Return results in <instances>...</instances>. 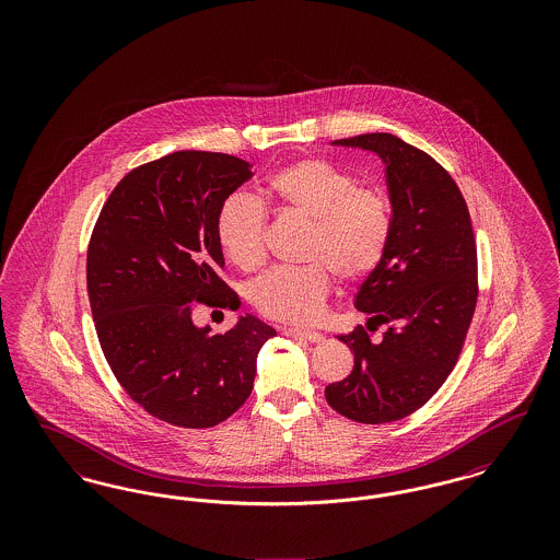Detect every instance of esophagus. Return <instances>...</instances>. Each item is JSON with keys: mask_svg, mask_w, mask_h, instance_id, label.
<instances>
[{"mask_svg": "<svg viewBox=\"0 0 560 560\" xmlns=\"http://www.w3.org/2000/svg\"><path fill=\"white\" fill-rule=\"evenodd\" d=\"M283 334H285V336H290V338H295V340L323 342V334H319V331H313V329H292V327H288V329H283Z\"/></svg>", "mask_w": 560, "mask_h": 560, "instance_id": "1", "label": "esophagus"}]
</instances>
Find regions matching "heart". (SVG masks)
Here are the masks:
<instances>
[{
	"label": "heart",
	"mask_w": 560,
	"mask_h": 560,
	"mask_svg": "<svg viewBox=\"0 0 560 560\" xmlns=\"http://www.w3.org/2000/svg\"><path fill=\"white\" fill-rule=\"evenodd\" d=\"M260 199L275 212L308 222L300 267L268 270L249 285V302L268 319L302 325L315 319L331 290V272L357 283L372 275L393 237V206L380 187H361L345 167L319 160L293 161L272 172ZM267 212L247 195H231L215 215V241L241 270L265 262Z\"/></svg>",
	"instance_id": "heart-1"
}]
</instances>
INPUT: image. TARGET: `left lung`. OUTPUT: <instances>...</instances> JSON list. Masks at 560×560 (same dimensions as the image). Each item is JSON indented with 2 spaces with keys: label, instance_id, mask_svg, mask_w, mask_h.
I'll return each mask as SVG.
<instances>
[{
  "label": "left lung",
  "instance_id": "obj_1",
  "mask_svg": "<svg viewBox=\"0 0 560 560\" xmlns=\"http://www.w3.org/2000/svg\"><path fill=\"white\" fill-rule=\"evenodd\" d=\"M334 144L384 163L393 237L354 298L370 315L365 326L389 329L380 343L363 325L338 336L354 352V368L325 388V399L348 420L386 424L420 409L452 373L479 295L477 243L459 188L424 151L384 132Z\"/></svg>",
  "mask_w": 560,
  "mask_h": 560
}]
</instances>
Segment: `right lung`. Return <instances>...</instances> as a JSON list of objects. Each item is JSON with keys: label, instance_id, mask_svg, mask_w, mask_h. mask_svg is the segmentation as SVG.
I'll return each mask as SVG.
<instances>
[{"label": "right lung", "instance_id": "right-lung-1", "mask_svg": "<svg viewBox=\"0 0 560 560\" xmlns=\"http://www.w3.org/2000/svg\"><path fill=\"white\" fill-rule=\"evenodd\" d=\"M247 161L176 151L113 188L88 247V295L108 365L144 411L172 427L212 428L254 388L277 331L249 313L226 334L192 323V304L231 306L215 215L252 178ZM235 311V308H233Z\"/></svg>", "mask_w": 560, "mask_h": 560}]
</instances>
